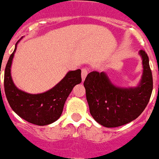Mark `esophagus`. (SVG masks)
I'll return each instance as SVG.
<instances>
[{
  "instance_id": "1",
  "label": "esophagus",
  "mask_w": 159,
  "mask_h": 159,
  "mask_svg": "<svg viewBox=\"0 0 159 159\" xmlns=\"http://www.w3.org/2000/svg\"><path fill=\"white\" fill-rule=\"evenodd\" d=\"M88 73V69H82V81L86 79V76H87Z\"/></svg>"
}]
</instances>
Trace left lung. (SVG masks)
<instances>
[{"mask_svg":"<svg viewBox=\"0 0 159 159\" xmlns=\"http://www.w3.org/2000/svg\"><path fill=\"white\" fill-rule=\"evenodd\" d=\"M143 72L138 86L119 87L111 82L104 72H90L84 86L93 118L107 128L119 127L134 120L147 106L153 90V77L149 57L140 50Z\"/></svg>","mask_w":159,"mask_h":159,"instance_id":"left-lung-1","label":"left lung"}]
</instances>
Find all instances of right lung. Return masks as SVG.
<instances>
[{
    "label": "right lung",
    "mask_w": 159,
    "mask_h": 159,
    "mask_svg": "<svg viewBox=\"0 0 159 159\" xmlns=\"http://www.w3.org/2000/svg\"><path fill=\"white\" fill-rule=\"evenodd\" d=\"M19 40L5 66L4 87L9 104L14 112L27 122L43 126L57 121L73 87L82 82L81 69L69 71L61 82L41 94H29L19 90L11 77V65Z\"/></svg>",
    "instance_id": "right-lung-1"
}]
</instances>
